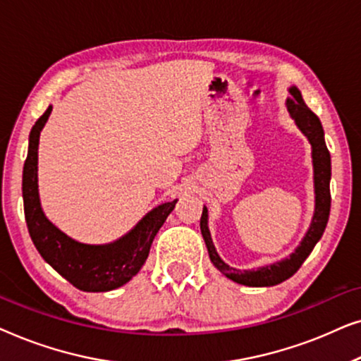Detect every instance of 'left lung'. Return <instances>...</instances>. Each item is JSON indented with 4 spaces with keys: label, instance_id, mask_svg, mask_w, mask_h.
I'll use <instances>...</instances> for the list:
<instances>
[{
    "label": "left lung",
    "instance_id": "obj_1",
    "mask_svg": "<svg viewBox=\"0 0 361 361\" xmlns=\"http://www.w3.org/2000/svg\"><path fill=\"white\" fill-rule=\"evenodd\" d=\"M290 97L286 102L288 111L295 125L300 131L307 136V140L312 146V164H314V190H315V210L312 216V224H310L307 233L300 241V245L289 258H286L279 263L271 266H263L258 269H236L231 268L220 258L216 253L214 241H212L210 230H209V212L204 207L200 216V230L204 236L207 250H209L210 261L214 263L216 269L226 278L235 281V283L251 286V288H268V286H276L283 281L289 279L295 271H298L305 258L312 253L314 246L317 241L322 238L325 226H327L329 215H330V174H332V167H330V152L327 149L324 140V128L320 125V120L314 111H310L307 105L302 100L298 87L289 88Z\"/></svg>",
    "mask_w": 361,
    "mask_h": 361
}]
</instances>
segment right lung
I'll list each match as a JSON object with an SVG mask.
<instances>
[{"label":"right lung","instance_id":"add662e5","mask_svg":"<svg viewBox=\"0 0 361 361\" xmlns=\"http://www.w3.org/2000/svg\"><path fill=\"white\" fill-rule=\"evenodd\" d=\"M52 106L32 126L29 135L27 157L23 169L24 215L34 246L46 263L62 278L85 293H106L126 284L142 268L152 240L177 200L167 202L137 221L130 233L108 245H85L72 240L44 215L37 190L39 136L49 120Z\"/></svg>","mask_w":361,"mask_h":361}]
</instances>
